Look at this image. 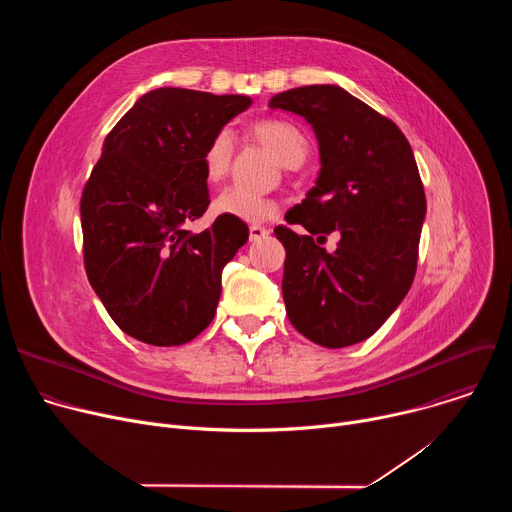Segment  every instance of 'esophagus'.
<instances>
[{
	"label": "esophagus",
	"mask_w": 512,
	"mask_h": 512,
	"mask_svg": "<svg viewBox=\"0 0 512 512\" xmlns=\"http://www.w3.org/2000/svg\"><path fill=\"white\" fill-rule=\"evenodd\" d=\"M269 235V231L265 229V227H261V225H251L249 227V239L251 241H261V239H265Z\"/></svg>",
	"instance_id": "obj_1"
}]
</instances>
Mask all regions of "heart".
I'll return each mask as SVG.
<instances>
[{
	"label": "heart",
	"mask_w": 512,
	"mask_h": 512,
	"mask_svg": "<svg viewBox=\"0 0 512 512\" xmlns=\"http://www.w3.org/2000/svg\"><path fill=\"white\" fill-rule=\"evenodd\" d=\"M249 135L285 168H298L308 156V139L304 131L287 119H261L249 127ZM235 154L233 135L227 129H218L202 152V172L208 182H223L231 170ZM214 212L235 216L241 221H267L277 206L271 200L251 196L239 188H227L216 196Z\"/></svg>",
	"instance_id": "1"
}]
</instances>
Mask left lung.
I'll return each mask as SVG.
<instances>
[{"label":"left lung","instance_id":"obj_1","mask_svg":"<svg viewBox=\"0 0 512 512\" xmlns=\"http://www.w3.org/2000/svg\"><path fill=\"white\" fill-rule=\"evenodd\" d=\"M271 109L302 115L318 137L320 176L275 237L285 247L283 302L308 340L342 348L373 336L413 283L425 192L401 129L334 85L275 95ZM339 233L334 254L319 245Z\"/></svg>","mask_w":512,"mask_h":512}]
</instances>
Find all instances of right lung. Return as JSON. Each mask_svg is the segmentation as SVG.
<instances>
[{"mask_svg":"<svg viewBox=\"0 0 512 512\" xmlns=\"http://www.w3.org/2000/svg\"><path fill=\"white\" fill-rule=\"evenodd\" d=\"M245 95L164 87L145 93L109 131L81 196L87 277L113 322L152 346H180L214 318L225 265L249 227L216 216L202 233L210 194L208 139L245 111Z\"/></svg>","mask_w":512,"mask_h":512,"instance_id":"obj_1","label":"right lung"}]
</instances>
